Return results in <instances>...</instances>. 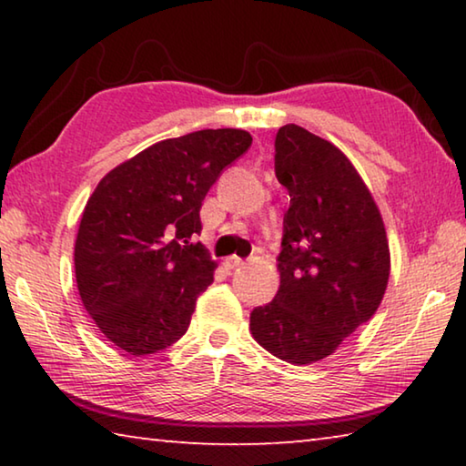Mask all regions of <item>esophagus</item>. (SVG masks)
Masks as SVG:
<instances>
[{"mask_svg":"<svg viewBox=\"0 0 466 466\" xmlns=\"http://www.w3.org/2000/svg\"><path fill=\"white\" fill-rule=\"evenodd\" d=\"M224 265L228 267V269H238V267L244 265V261H242L240 257H228L226 261H224Z\"/></svg>","mask_w":466,"mask_h":466,"instance_id":"34e87169","label":"esophagus"}]
</instances>
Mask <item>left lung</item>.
Segmentation results:
<instances>
[{"instance_id":"1","label":"left lung","mask_w":466,"mask_h":466,"mask_svg":"<svg viewBox=\"0 0 466 466\" xmlns=\"http://www.w3.org/2000/svg\"><path fill=\"white\" fill-rule=\"evenodd\" d=\"M275 177L288 188L279 289L250 312L255 341L289 364L335 353L374 317L390 275L380 211L341 149L289 123L275 136Z\"/></svg>"}]
</instances>
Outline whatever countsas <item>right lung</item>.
Segmentation results:
<instances>
[{
	"instance_id": "1",
	"label": "right lung",
	"mask_w": 466,
	"mask_h": 466,
	"mask_svg": "<svg viewBox=\"0 0 466 466\" xmlns=\"http://www.w3.org/2000/svg\"><path fill=\"white\" fill-rule=\"evenodd\" d=\"M250 144L242 129L164 139L94 188L76 238V281L110 343L141 358L187 333L216 269L203 244L193 242L203 199Z\"/></svg>"
}]
</instances>
